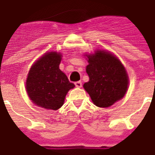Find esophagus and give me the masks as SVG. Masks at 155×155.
I'll use <instances>...</instances> for the list:
<instances>
[{
    "mask_svg": "<svg viewBox=\"0 0 155 155\" xmlns=\"http://www.w3.org/2000/svg\"><path fill=\"white\" fill-rule=\"evenodd\" d=\"M81 81H76L75 82V86H76V87H78V88H80V87H81Z\"/></svg>",
    "mask_w": 155,
    "mask_h": 155,
    "instance_id": "esophagus-1",
    "label": "esophagus"
}]
</instances>
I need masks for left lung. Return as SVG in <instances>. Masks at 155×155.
<instances>
[{
  "instance_id": "obj_1",
  "label": "left lung",
  "mask_w": 155,
  "mask_h": 155,
  "mask_svg": "<svg viewBox=\"0 0 155 155\" xmlns=\"http://www.w3.org/2000/svg\"><path fill=\"white\" fill-rule=\"evenodd\" d=\"M86 67L89 81L83 87L93 104L99 107H109L126 94L129 75L116 55L107 50L98 49L94 53H86Z\"/></svg>"
}]
</instances>
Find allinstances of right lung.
I'll use <instances>...</instances> for the list:
<instances>
[{
    "label": "right lung",
    "mask_w": 155,
    "mask_h": 155,
    "mask_svg": "<svg viewBox=\"0 0 155 155\" xmlns=\"http://www.w3.org/2000/svg\"><path fill=\"white\" fill-rule=\"evenodd\" d=\"M61 59L62 54L60 52L48 51L29 70L26 90L30 99L36 106L57 110L63 106L69 90L75 87L59 68Z\"/></svg>",
    "instance_id": "1"
}]
</instances>
